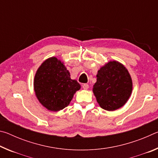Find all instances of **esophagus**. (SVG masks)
Listing matches in <instances>:
<instances>
[{"label":"esophagus","mask_w":158,"mask_h":158,"mask_svg":"<svg viewBox=\"0 0 158 158\" xmlns=\"http://www.w3.org/2000/svg\"><path fill=\"white\" fill-rule=\"evenodd\" d=\"M82 88L84 90H87V89H89V84H84L82 85Z\"/></svg>","instance_id":"34e87169"}]
</instances>
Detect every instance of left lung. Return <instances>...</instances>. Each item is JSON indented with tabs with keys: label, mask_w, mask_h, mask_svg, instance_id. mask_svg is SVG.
I'll use <instances>...</instances> for the list:
<instances>
[{
	"label": "left lung",
	"mask_w": 158,
	"mask_h": 158,
	"mask_svg": "<svg viewBox=\"0 0 158 158\" xmlns=\"http://www.w3.org/2000/svg\"><path fill=\"white\" fill-rule=\"evenodd\" d=\"M93 92L99 105L115 111L123 106L132 91V80L127 69L116 60H110L98 71Z\"/></svg>",
	"instance_id": "obj_1"
}]
</instances>
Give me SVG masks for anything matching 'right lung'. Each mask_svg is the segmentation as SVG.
Listing matches in <instances>:
<instances>
[{
  "label": "right lung",
  "mask_w": 158,
  "mask_h": 158,
  "mask_svg": "<svg viewBox=\"0 0 158 158\" xmlns=\"http://www.w3.org/2000/svg\"><path fill=\"white\" fill-rule=\"evenodd\" d=\"M33 87L40 103L51 111L68 106L81 89L77 80L70 78L64 63L54 56L45 60L37 69Z\"/></svg>",
  "instance_id": "add662e5"
}]
</instances>
